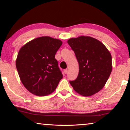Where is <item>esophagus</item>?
Returning a JSON list of instances; mask_svg holds the SVG:
<instances>
[{"label":"esophagus","mask_w":130,"mask_h":130,"mask_svg":"<svg viewBox=\"0 0 130 130\" xmlns=\"http://www.w3.org/2000/svg\"><path fill=\"white\" fill-rule=\"evenodd\" d=\"M63 72H64V73L65 74H67L68 73V70L67 69H65L64 70H63Z\"/></svg>","instance_id":"1"}]
</instances>
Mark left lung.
<instances>
[{
    "instance_id": "left-lung-1",
    "label": "left lung",
    "mask_w": 130,
    "mask_h": 130,
    "mask_svg": "<svg viewBox=\"0 0 130 130\" xmlns=\"http://www.w3.org/2000/svg\"><path fill=\"white\" fill-rule=\"evenodd\" d=\"M79 64L75 80L70 81L77 93L90 96L98 93L106 84L112 69L111 54L100 41L89 36L68 40Z\"/></svg>"
}]
</instances>
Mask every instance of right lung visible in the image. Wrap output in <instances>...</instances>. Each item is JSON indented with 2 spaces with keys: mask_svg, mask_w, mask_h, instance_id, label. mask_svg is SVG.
I'll list each match as a JSON object with an SVG mask.
<instances>
[{
  "mask_svg": "<svg viewBox=\"0 0 130 130\" xmlns=\"http://www.w3.org/2000/svg\"><path fill=\"white\" fill-rule=\"evenodd\" d=\"M62 44L60 39L44 36L21 47L16 67L22 83L30 93L44 96L56 89L63 76L55 54Z\"/></svg>",
  "mask_w": 130,
  "mask_h": 130,
  "instance_id": "add662e5",
  "label": "right lung"
}]
</instances>
